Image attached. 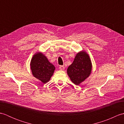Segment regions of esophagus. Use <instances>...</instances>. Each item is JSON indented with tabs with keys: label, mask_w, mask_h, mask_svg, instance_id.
Instances as JSON below:
<instances>
[{
	"label": "esophagus",
	"mask_w": 124,
	"mask_h": 124,
	"mask_svg": "<svg viewBox=\"0 0 124 124\" xmlns=\"http://www.w3.org/2000/svg\"><path fill=\"white\" fill-rule=\"evenodd\" d=\"M64 67L63 66V65H60V66L59 67V69H60V70H64Z\"/></svg>",
	"instance_id": "obj_1"
}]
</instances>
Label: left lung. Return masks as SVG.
Instances as JSON below:
<instances>
[{"label": "left lung", "mask_w": 124, "mask_h": 124, "mask_svg": "<svg viewBox=\"0 0 124 124\" xmlns=\"http://www.w3.org/2000/svg\"><path fill=\"white\" fill-rule=\"evenodd\" d=\"M92 65L89 55L86 52L81 51L76 55L72 63L67 69L71 80L78 85L90 75Z\"/></svg>", "instance_id": "8db88e82"}]
</instances>
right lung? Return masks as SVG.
Masks as SVG:
<instances>
[{"label": "right lung", "instance_id": "add662e5", "mask_svg": "<svg viewBox=\"0 0 124 124\" xmlns=\"http://www.w3.org/2000/svg\"><path fill=\"white\" fill-rule=\"evenodd\" d=\"M30 68L34 77L43 83H46L50 80L55 69L54 65L40 52L36 53L33 56Z\"/></svg>", "mask_w": 124, "mask_h": 124}]
</instances>
